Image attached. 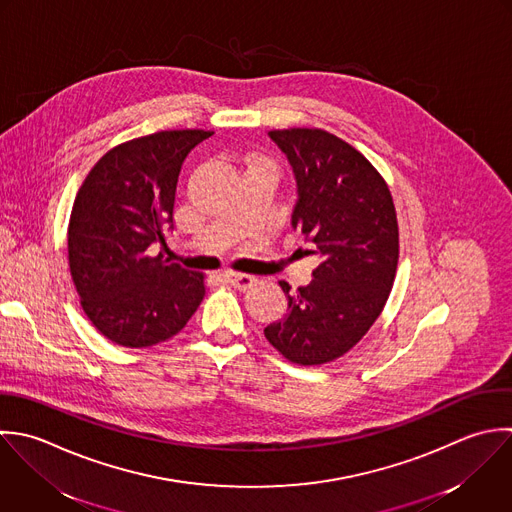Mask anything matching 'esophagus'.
Here are the masks:
<instances>
[{"instance_id":"34e87169","label":"esophagus","mask_w":512,"mask_h":512,"mask_svg":"<svg viewBox=\"0 0 512 512\" xmlns=\"http://www.w3.org/2000/svg\"><path fill=\"white\" fill-rule=\"evenodd\" d=\"M223 277L227 283H231L237 289H249L255 283V277L245 275V273H235V271H225Z\"/></svg>"}]
</instances>
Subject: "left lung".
Returning <instances> with one entry per match:
<instances>
[{"instance_id":"obj_1","label":"left lung","mask_w":512,"mask_h":512,"mask_svg":"<svg viewBox=\"0 0 512 512\" xmlns=\"http://www.w3.org/2000/svg\"><path fill=\"white\" fill-rule=\"evenodd\" d=\"M297 187L291 227L321 257L313 281L287 297L267 341L299 365L329 363L353 349L381 315L399 261L391 191L349 143L321 129L269 131Z\"/></svg>"}]
</instances>
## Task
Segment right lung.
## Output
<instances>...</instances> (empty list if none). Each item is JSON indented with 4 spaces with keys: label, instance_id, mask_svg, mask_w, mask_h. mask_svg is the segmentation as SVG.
I'll return each mask as SVG.
<instances>
[{
    "label": "right lung",
    "instance_id": "right-lung-1",
    "mask_svg": "<svg viewBox=\"0 0 512 512\" xmlns=\"http://www.w3.org/2000/svg\"><path fill=\"white\" fill-rule=\"evenodd\" d=\"M213 131H159L107 151L77 191L69 269L81 307L109 341L141 349L177 335L205 297L203 275L151 255L173 229L183 161Z\"/></svg>",
    "mask_w": 512,
    "mask_h": 512
}]
</instances>
